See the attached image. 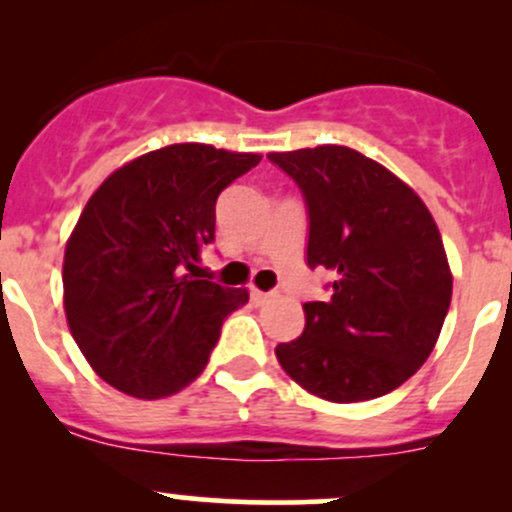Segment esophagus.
Listing matches in <instances>:
<instances>
[{
    "instance_id": "obj_1",
    "label": "esophagus",
    "mask_w": 512,
    "mask_h": 512,
    "mask_svg": "<svg viewBox=\"0 0 512 512\" xmlns=\"http://www.w3.org/2000/svg\"><path fill=\"white\" fill-rule=\"evenodd\" d=\"M250 297H252V302H255V304H265L267 299L272 297V294L270 292H262V289H257V287H252L250 289Z\"/></svg>"
}]
</instances>
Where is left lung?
I'll return each instance as SVG.
<instances>
[{"instance_id":"obj_1","label":"left lung","mask_w":512,"mask_h":512,"mask_svg":"<svg viewBox=\"0 0 512 512\" xmlns=\"http://www.w3.org/2000/svg\"><path fill=\"white\" fill-rule=\"evenodd\" d=\"M307 203V265L334 272L304 304V332L275 349L282 369L334 404L379 399L421 369L451 307L441 232L414 190L347 146L270 153Z\"/></svg>"}]
</instances>
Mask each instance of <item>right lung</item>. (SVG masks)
<instances>
[{"instance_id": "add662e5", "label": "right lung", "mask_w": 512, "mask_h": 512, "mask_svg": "<svg viewBox=\"0 0 512 512\" xmlns=\"http://www.w3.org/2000/svg\"><path fill=\"white\" fill-rule=\"evenodd\" d=\"M262 156L175 143L131 160L91 195L64 252V309L91 369L136 399L195 381L247 289L200 280L215 203Z\"/></svg>"}]
</instances>
